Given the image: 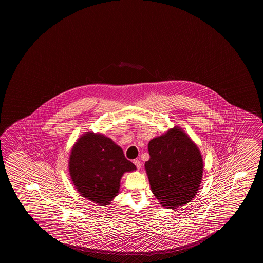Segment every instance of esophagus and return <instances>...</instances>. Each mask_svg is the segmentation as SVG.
Returning <instances> with one entry per match:
<instances>
[{"label":"esophagus","instance_id":"obj_1","mask_svg":"<svg viewBox=\"0 0 263 263\" xmlns=\"http://www.w3.org/2000/svg\"><path fill=\"white\" fill-rule=\"evenodd\" d=\"M133 163L136 165V167H137L138 170H140V168H141V163H140V161H139V160H138V159H135L133 161Z\"/></svg>","mask_w":263,"mask_h":263}]
</instances>
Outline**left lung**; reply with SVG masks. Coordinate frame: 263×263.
<instances>
[{
    "mask_svg": "<svg viewBox=\"0 0 263 263\" xmlns=\"http://www.w3.org/2000/svg\"><path fill=\"white\" fill-rule=\"evenodd\" d=\"M151 158L145 168L151 191L166 208H178L191 202L202 181V155L198 146L180 127L151 139Z\"/></svg>",
    "mask_w": 263,
    "mask_h": 263,
    "instance_id": "8db88e82",
    "label": "left lung"
}]
</instances>
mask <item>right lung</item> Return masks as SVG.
Segmentation results:
<instances>
[{"label": "right lung", "instance_id": "add662e5", "mask_svg": "<svg viewBox=\"0 0 263 263\" xmlns=\"http://www.w3.org/2000/svg\"><path fill=\"white\" fill-rule=\"evenodd\" d=\"M136 168L120 146L102 134L82 135L69 155V174L79 194L103 206L117 196L123 174Z\"/></svg>", "mask_w": 263, "mask_h": 263}]
</instances>
